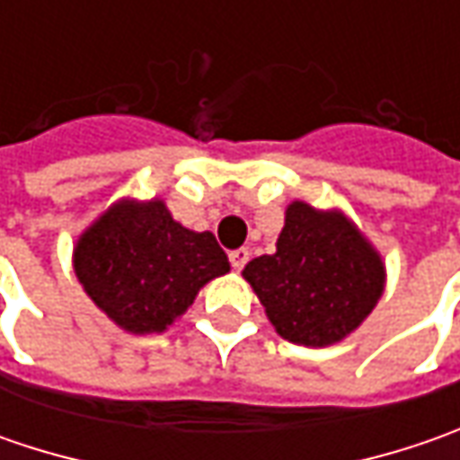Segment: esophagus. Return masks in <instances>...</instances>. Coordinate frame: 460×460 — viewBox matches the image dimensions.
Wrapping results in <instances>:
<instances>
[{"label": "esophagus", "instance_id": "34e87169", "mask_svg": "<svg viewBox=\"0 0 460 460\" xmlns=\"http://www.w3.org/2000/svg\"><path fill=\"white\" fill-rule=\"evenodd\" d=\"M248 258H251L248 248H238V251H233V253H230V263H233V269H235V271H240V269L248 263Z\"/></svg>", "mask_w": 460, "mask_h": 460}]
</instances>
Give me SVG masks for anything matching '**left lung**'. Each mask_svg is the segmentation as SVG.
Wrapping results in <instances>:
<instances>
[{
    "mask_svg": "<svg viewBox=\"0 0 460 460\" xmlns=\"http://www.w3.org/2000/svg\"><path fill=\"white\" fill-rule=\"evenodd\" d=\"M243 279L284 341L325 348L356 332L379 305L386 266L345 212L294 199L276 253L253 258Z\"/></svg>",
    "mask_w": 460,
    "mask_h": 460,
    "instance_id": "1",
    "label": "left lung"
}]
</instances>
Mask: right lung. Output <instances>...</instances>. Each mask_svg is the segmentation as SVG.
I'll list each match as a JSON object with an SVG mask.
<instances>
[{"label":"right lung","mask_w":460,"mask_h":460,"mask_svg":"<svg viewBox=\"0 0 460 460\" xmlns=\"http://www.w3.org/2000/svg\"><path fill=\"white\" fill-rule=\"evenodd\" d=\"M76 279L117 327L133 335L164 332L204 284L230 271L212 233L189 230L164 199H119L74 245Z\"/></svg>","instance_id":"add662e5"}]
</instances>
